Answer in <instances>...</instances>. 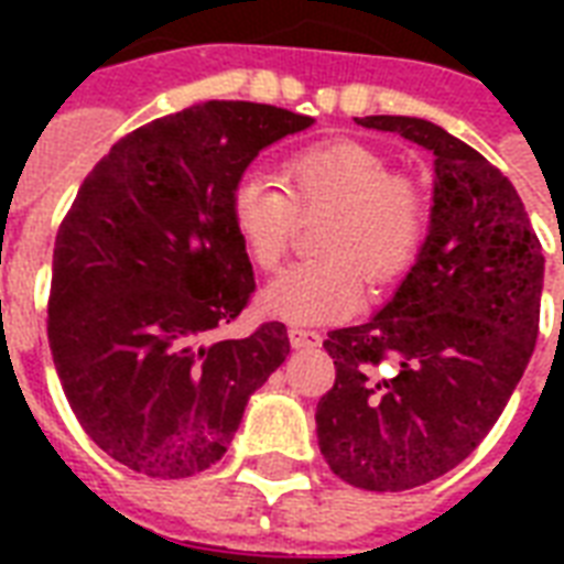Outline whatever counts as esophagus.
I'll return each instance as SVG.
<instances>
[{
	"label": "esophagus",
	"mask_w": 564,
	"mask_h": 564,
	"mask_svg": "<svg viewBox=\"0 0 564 564\" xmlns=\"http://www.w3.org/2000/svg\"><path fill=\"white\" fill-rule=\"evenodd\" d=\"M290 345L292 348H313V345L322 343V336L316 334V330H310V327H299V325H292L290 330Z\"/></svg>",
	"instance_id": "34e87169"
}]
</instances>
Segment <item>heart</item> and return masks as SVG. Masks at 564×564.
Returning a JSON list of instances; mask_svg holds the SVG:
<instances>
[{"label": "heart", "mask_w": 564, "mask_h": 564, "mask_svg": "<svg viewBox=\"0 0 564 564\" xmlns=\"http://www.w3.org/2000/svg\"><path fill=\"white\" fill-rule=\"evenodd\" d=\"M283 184L248 172L228 195V216L246 254L274 269L292 246L299 213H325L313 260H301L263 292L269 316L318 325L354 316L371 281H401L430 234V193L419 178L394 172L389 158L360 140H322L283 163Z\"/></svg>", "instance_id": "heart-1"}]
</instances>
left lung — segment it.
Returning a JSON list of instances; mask_svg holds the SVG:
<instances>
[{"label": "left lung", "mask_w": 564, "mask_h": 564, "mask_svg": "<svg viewBox=\"0 0 564 564\" xmlns=\"http://www.w3.org/2000/svg\"><path fill=\"white\" fill-rule=\"evenodd\" d=\"M436 158L427 242L371 322L330 330L334 389L316 406L318 447L336 477L403 491L463 463L495 427L539 336L544 254L524 202L445 128L366 117Z\"/></svg>", "instance_id": "1"}]
</instances>
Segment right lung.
Returning a JSON list of instances; mask_svg holds the SVG:
<instances>
[{
    "mask_svg": "<svg viewBox=\"0 0 564 564\" xmlns=\"http://www.w3.org/2000/svg\"><path fill=\"white\" fill-rule=\"evenodd\" d=\"M310 126L254 101L154 119L113 143L61 221L52 360L84 433L131 471L184 480L219 463L248 394L286 360L281 322L213 334L254 295L230 189L260 149Z\"/></svg>",
    "mask_w": 564,
    "mask_h": 564,
    "instance_id": "add662e5",
    "label": "right lung"
}]
</instances>
